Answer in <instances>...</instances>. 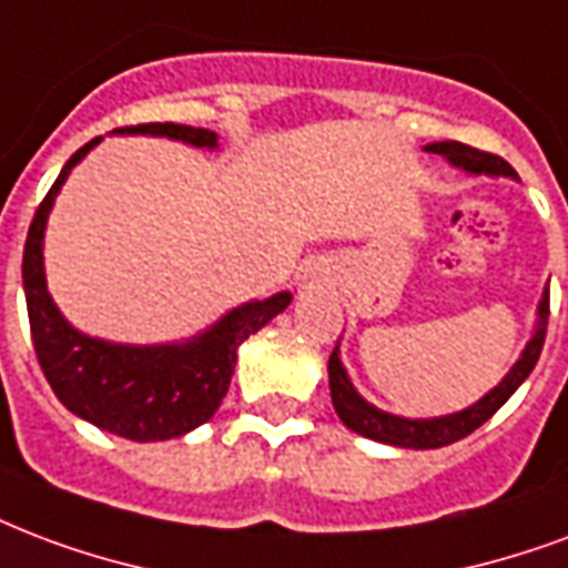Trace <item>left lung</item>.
<instances>
[{
    "label": "left lung",
    "mask_w": 568,
    "mask_h": 568,
    "mask_svg": "<svg viewBox=\"0 0 568 568\" xmlns=\"http://www.w3.org/2000/svg\"><path fill=\"white\" fill-rule=\"evenodd\" d=\"M427 153L443 155L445 162L457 171H464L466 178H511L518 180L515 168L508 165L506 159H499L494 153H481L476 146H466L460 141H436V144L424 146ZM548 288L541 292L539 310H536V327H532L530 343L524 346L520 358L511 364L503 382L497 388H490L476 400L473 406H466L460 413L439 415V418H403V415H390L376 409L373 403H367L358 394V388L348 379L346 367L339 361V343L337 348L331 352V361H327V379H331V400H334V409H337L339 422L346 424L348 430L367 436L373 443L394 445V448H443V445H452L457 439L469 436L476 427L497 413L499 406L520 388V382L527 379L536 367V361L541 355V346H545V331H548Z\"/></svg>",
    "instance_id": "1"
}]
</instances>
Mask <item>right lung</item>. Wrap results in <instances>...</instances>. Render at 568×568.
I'll list each match as a JSON object with an SVG mask.
<instances>
[{
	"mask_svg": "<svg viewBox=\"0 0 568 568\" xmlns=\"http://www.w3.org/2000/svg\"><path fill=\"white\" fill-rule=\"evenodd\" d=\"M113 134H153L199 150L220 146L216 132L178 123L125 125L113 129ZM99 144L102 138H92L90 144L71 155L29 225L23 250V292L32 346L50 388L69 413L132 443L174 439L213 418L222 397L229 394L241 343L262 331L273 316H280L292 304V292H276L264 301L234 306L207 331L180 343L132 346L78 331L62 316L48 292L44 229L71 168Z\"/></svg>",
	"mask_w": 568,
	"mask_h": 568,
	"instance_id": "right-lung-1",
	"label": "right lung"
}]
</instances>
